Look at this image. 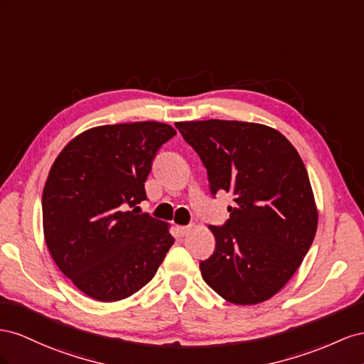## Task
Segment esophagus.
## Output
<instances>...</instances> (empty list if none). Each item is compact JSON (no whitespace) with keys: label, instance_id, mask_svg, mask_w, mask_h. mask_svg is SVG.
<instances>
[{"label":"esophagus","instance_id":"esophagus-1","mask_svg":"<svg viewBox=\"0 0 364 364\" xmlns=\"http://www.w3.org/2000/svg\"><path fill=\"white\" fill-rule=\"evenodd\" d=\"M189 232H191L189 225H178V227H176V233H178L180 236H186Z\"/></svg>","mask_w":364,"mask_h":364}]
</instances>
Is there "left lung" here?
<instances>
[{
    "label": "left lung",
    "instance_id": "left-lung-1",
    "mask_svg": "<svg viewBox=\"0 0 364 364\" xmlns=\"http://www.w3.org/2000/svg\"><path fill=\"white\" fill-rule=\"evenodd\" d=\"M175 127L204 163L210 192L235 195L227 223L209 225L216 245L200 264L203 279L230 304L265 302L293 277L317 232L302 159L267 124L210 119Z\"/></svg>",
    "mask_w": 364,
    "mask_h": 364
}]
</instances>
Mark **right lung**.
I'll return each mask as SVG.
<instances>
[{
  "mask_svg": "<svg viewBox=\"0 0 364 364\" xmlns=\"http://www.w3.org/2000/svg\"><path fill=\"white\" fill-rule=\"evenodd\" d=\"M176 131L160 122L103 124L60 151L43 192L48 252L99 302L137 293L173 244L169 224L139 213L155 154ZM133 210L131 211L130 209Z\"/></svg>",
  "mask_w": 364,
  "mask_h": 364,
  "instance_id": "right-lung-1",
  "label": "right lung"
}]
</instances>
